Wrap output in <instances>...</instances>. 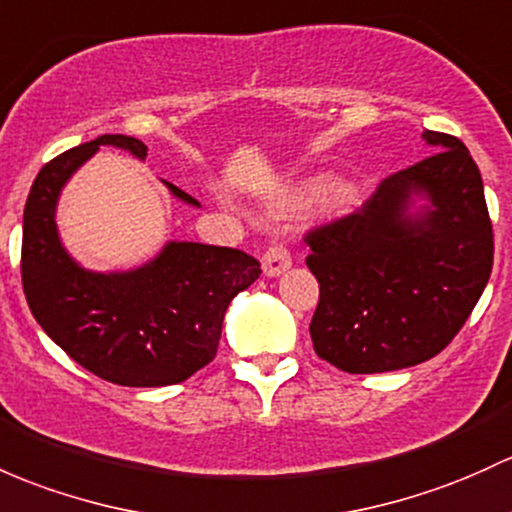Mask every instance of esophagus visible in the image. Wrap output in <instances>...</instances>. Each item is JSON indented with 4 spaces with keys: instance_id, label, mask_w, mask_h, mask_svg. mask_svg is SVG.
I'll use <instances>...</instances> for the list:
<instances>
[{
    "instance_id": "34e87169",
    "label": "esophagus",
    "mask_w": 512,
    "mask_h": 512,
    "mask_svg": "<svg viewBox=\"0 0 512 512\" xmlns=\"http://www.w3.org/2000/svg\"><path fill=\"white\" fill-rule=\"evenodd\" d=\"M263 273H266L268 278L273 276H280L283 271H288L290 266H293V256H290L288 246L285 244H271L266 251H263Z\"/></svg>"
}]
</instances>
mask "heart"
Instances as JSON below:
<instances>
[{"mask_svg": "<svg viewBox=\"0 0 512 512\" xmlns=\"http://www.w3.org/2000/svg\"><path fill=\"white\" fill-rule=\"evenodd\" d=\"M346 200V190L344 188H339V185H334V188H329L327 190V202L329 205H342V202Z\"/></svg>", "mask_w": 512, "mask_h": 512, "instance_id": "b5f03b06", "label": "heart"}]
</instances>
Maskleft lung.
<instances>
[{
    "label": "left lung",
    "instance_id": "left-lung-1",
    "mask_svg": "<svg viewBox=\"0 0 512 512\" xmlns=\"http://www.w3.org/2000/svg\"><path fill=\"white\" fill-rule=\"evenodd\" d=\"M432 156L390 173L361 207L312 227L305 263L320 283L317 356L346 373L430 361L459 334L493 268L483 180L456 136L425 131ZM412 191L433 210L404 214Z\"/></svg>",
    "mask_w": 512,
    "mask_h": 512
}]
</instances>
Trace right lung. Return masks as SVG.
Returning <instances> with one entry per match:
<instances>
[{"label":"right lung","mask_w":512,"mask_h":512,"mask_svg":"<svg viewBox=\"0 0 512 512\" xmlns=\"http://www.w3.org/2000/svg\"><path fill=\"white\" fill-rule=\"evenodd\" d=\"M104 144L139 158L148 153L134 136L104 134L48 161L31 185L21 239L26 302L43 332L102 381L131 388L183 383L217 356L224 312L261 276V263L227 246L170 241L139 271L104 276L80 268L60 246L53 212L65 180Z\"/></svg>","instance_id":"add662e5"}]
</instances>
